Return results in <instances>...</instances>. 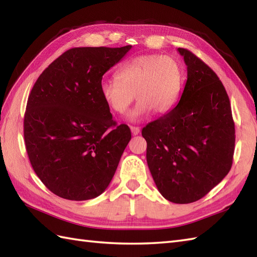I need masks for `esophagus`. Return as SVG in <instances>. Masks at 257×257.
Returning a JSON list of instances; mask_svg holds the SVG:
<instances>
[{
    "mask_svg": "<svg viewBox=\"0 0 257 257\" xmlns=\"http://www.w3.org/2000/svg\"><path fill=\"white\" fill-rule=\"evenodd\" d=\"M130 130H132V134L134 136H137L140 133V128L139 127H135V125H132V127H130Z\"/></svg>",
    "mask_w": 257,
    "mask_h": 257,
    "instance_id": "1",
    "label": "esophagus"
}]
</instances>
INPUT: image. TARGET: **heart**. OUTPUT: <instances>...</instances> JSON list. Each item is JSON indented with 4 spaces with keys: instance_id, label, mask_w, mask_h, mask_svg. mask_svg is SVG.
Segmentation results:
<instances>
[{
    "instance_id": "1",
    "label": "heart",
    "mask_w": 257,
    "mask_h": 257,
    "mask_svg": "<svg viewBox=\"0 0 257 257\" xmlns=\"http://www.w3.org/2000/svg\"><path fill=\"white\" fill-rule=\"evenodd\" d=\"M183 70L176 58L146 54L125 62L116 72V79L101 81L102 100L111 111L122 114L138 99L129 118L137 121L154 111L166 114L176 107L181 94Z\"/></svg>"
}]
</instances>
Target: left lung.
Wrapping results in <instances>:
<instances>
[{
  "label": "left lung",
  "instance_id": "obj_1",
  "mask_svg": "<svg viewBox=\"0 0 257 257\" xmlns=\"http://www.w3.org/2000/svg\"><path fill=\"white\" fill-rule=\"evenodd\" d=\"M188 79L178 105L143 129L147 162L159 192L173 203L203 198L231 170L235 127L217 75L185 48H178Z\"/></svg>",
  "mask_w": 257,
  "mask_h": 257
}]
</instances>
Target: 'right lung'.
I'll return each mask as SVG.
<instances>
[{"mask_svg": "<svg viewBox=\"0 0 257 257\" xmlns=\"http://www.w3.org/2000/svg\"><path fill=\"white\" fill-rule=\"evenodd\" d=\"M132 45L75 47L56 58L32 88L24 140L37 177L54 194L84 201L110 183L132 133L102 100V76Z\"/></svg>", "mask_w": 257, "mask_h": 257, "instance_id": "right-lung-1", "label": "right lung"}]
</instances>
